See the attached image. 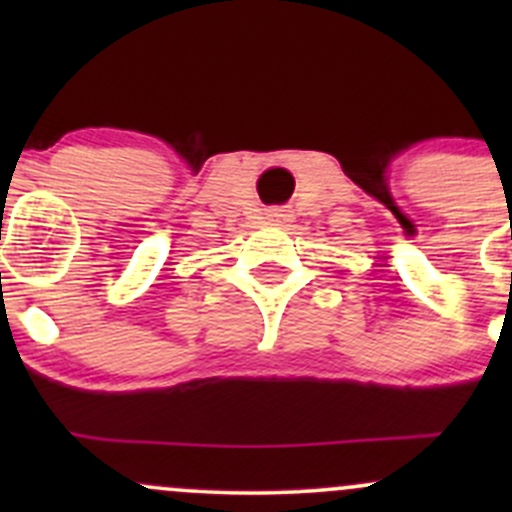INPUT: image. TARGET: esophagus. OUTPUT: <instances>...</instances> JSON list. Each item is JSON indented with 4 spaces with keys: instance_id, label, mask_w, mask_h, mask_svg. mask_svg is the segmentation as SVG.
Here are the masks:
<instances>
[{
    "instance_id": "obj_1",
    "label": "esophagus",
    "mask_w": 512,
    "mask_h": 512,
    "mask_svg": "<svg viewBox=\"0 0 512 512\" xmlns=\"http://www.w3.org/2000/svg\"><path fill=\"white\" fill-rule=\"evenodd\" d=\"M267 220H270L272 225H287L289 220H292V210H285V208H275L267 213Z\"/></svg>"
}]
</instances>
